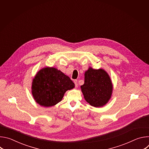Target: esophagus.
I'll use <instances>...</instances> for the list:
<instances>
[{
  "instance_id": "obj_1",
  "label": "esophagus",
  "mask_w": 149,
  "mask_h": 149,
  "mask_svg": "<svg viewBox=\"0 0 149 149\" xmlns=\"http://www.w3.org/2000/svg\"><path fill=\"white\" fill-rule=\"evenodd\" d=\"M74 83H75V87L76 88H77L78 87V81L77 80H74Z\"/></svg>"
}]
</instances>
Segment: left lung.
Listing matches in <instances>:
<instances>
[{"label": "left lung", "instance_id": "left-lung-1", "mask_svg": "<svg viewBox=\"0 0 149 149\" xmlns=\"http://www.w3.org/2000/svg\"><path fill=\"white\" fill-rule=\"evenodd\" d=\"M81 89L88 103L94 107H101L111 98L113 85L110 77L104 70H95L90 67L85 72L84 84Z\"/></svg>", "mask_w": 149, "mask_h": 149}]
</instances>
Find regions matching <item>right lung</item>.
I'll list each match as a JSON object with an SVG mask.
<instances>
[{
	"label": "right lung",
	"mask_w": 149,
	"mask_h": 149,
	"mask_svg": "<svg viewBox=\"0 0 149 149\" xmlns=\"http://www.w3.org/2000/svg\"><path fill=\"white\" fill-rule=\"evenodd\" d=\"M74 87V83L68 76L54 67H46L36 74L31 89L36 102L49 107L59 102L65 92Z\"/></svg>",
	"instance_id": "1"
}]
</instances>
